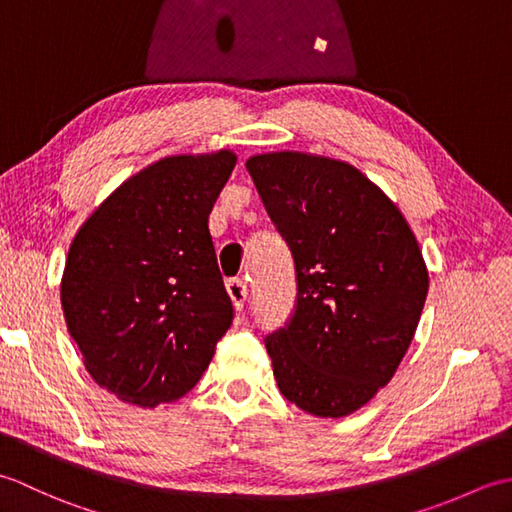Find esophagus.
<instances>
[{
    "label": "esophagus",
    "mask_w": 512,
    "mask_h": 512,
    "mask_svg": "<svg viewBox=\"0 0 512 512\" xmlns=\"http://www.w3.org/2000/svg\"><path fill=\"white\" fill-rule=\"evenodd\" d=\"M226 292H228V297H231V301H233V308H235L237 312H242L244 301H246V297H248V284H246V279H242V277L228 279V281H226Z\"/></svg>",
    "instance_id": "1"
}]
</instances>
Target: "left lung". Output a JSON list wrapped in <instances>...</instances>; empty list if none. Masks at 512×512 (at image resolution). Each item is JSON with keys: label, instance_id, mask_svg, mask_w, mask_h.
<instances>
[{"label": "left lung", "instance_id": "left-lung-1", "mask_svg": "<svg viewBox=\"0 0 512 512\" xmlns=\"http://www.w3.org/2000/svg\"><path fill=\"white\" fill-rule=\"evenodd\" d=\"M246 169L295 257L297 310L266 350L286 400L343 418L394 378L429 270L405 215L350 162L268 151Z\"/></svg>", "mask_w": 512, "mask_h": 512}]
</instances>
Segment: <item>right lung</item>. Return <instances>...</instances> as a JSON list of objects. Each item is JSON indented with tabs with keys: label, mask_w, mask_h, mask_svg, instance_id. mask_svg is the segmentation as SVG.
<instances>
[{
	"label": "right lung",
	"mask_w": 512,
	"mask_h": 512,
	"mask_svg": "<svg viewBox=\"0 0 512 512\" xmlns=\"http://www.w3.org/2000/svg\"><path fill=\"white\" fill-rule=\"evenodd\" d=\"M235 162L233 149L151 162L72 239L63 317L94 383L127 405L187 394L233 321L209 213Z\"/></svg>",
	"instance_id": "obj_1"
}]
</instances>
